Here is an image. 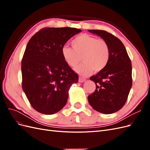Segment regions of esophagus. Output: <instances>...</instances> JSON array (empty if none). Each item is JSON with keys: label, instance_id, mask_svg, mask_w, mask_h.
I'll list each match as a JSON object with an SVG mask.
<instances>
[{"label": "esophagus", "instance_id": "34e87169", "mask_svg": "<svg viewBox=\"0 0 150 150\" xmlns=\"http://www.w3.org/2000/svg\"><path fill=\"white\" fill-rule=\"evenodd\" d=\"M86 81V79L84 78H82V77H79V83H83Z\"/></svg>", "mask_w": 150, "mask_h": 150}]
</instances>
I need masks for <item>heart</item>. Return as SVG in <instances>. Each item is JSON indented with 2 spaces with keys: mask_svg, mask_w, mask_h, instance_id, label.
<instances>
[{
  "mask_svg": "<svg viewBox=\"0 0 150 150\" xmlns=\"http://www.w3.org/2000/svg\"><path fill=\"white\" fill-rule=\"evenodd\" d=\"M72 47L63 46L61 54L66 64L74 67L82 57L83 62L75 68L81 75L87 76L94 70L103 71L107 66L110 57V48L104 39H98L88 34H82L72 41Z\"/></svg>",
  "mask_w": 150,
  "mask_h": 150,
  "instance_id": "obj_1",
  "label": "heart"
}]
</instances>
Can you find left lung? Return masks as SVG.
<instances>
[{
    "label": "left lung",
    "instance_id": "8db88e82",
    "mask_svg": "<svg viewBox=\"0 0 150 150\" xmlns=\"http://www.w3.org/2000/svg\"><path fill=\"white\" fill-rule=\"evenodd\" d=\"M100 36L110 48V57L104 69L92 76L90 79L96 84L94 92L88 96L94 110L112 114L123 107L132 86V66L126 49L121 40L103 30H88Z\"/></svg>",
    "mask_w": 150,
    "mask_h": 150
}]
</instances>
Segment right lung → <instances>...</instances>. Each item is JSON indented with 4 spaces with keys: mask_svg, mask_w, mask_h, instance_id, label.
<instances>
[{
    "mask_svg": "<svg viewBox=\"0 0 150 150\" xmlns=\"http://www.w3.org/2000/svg\"><path fill=\"white\" fill-rule=\"evenodd\" d=\"M82 31L73 28H44L27 45L21 62L22 86L30 105L44 115L64 107L71 86L78 75L68 66L61 49L72 36Z\"/></svg>",
    "mask_w": 150,
    "mask_h": 150,
    "instance_id": "right-lung-1",
    "label": "right lung"
}]
</instances>
